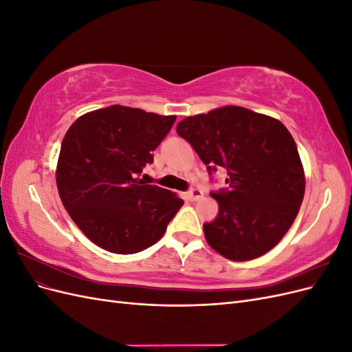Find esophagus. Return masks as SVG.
<instances>
[{"label": "esophagus", "instance_id": "esophagus-1", "mask_svg": "<svg viewBox=\"0 0 352 352\" xmlns=\"http://www.w3.org/2000/svg\"><path fill=\"white\" fill-rule=\"evenodd\" d=\"M201 197H202V190L198 189V188H192L188 192V199L189 201H198Z\"/></svg>", "mask_w": 352, "mask_h": 352}]
</instances>
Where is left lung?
Instances as JSON below:
<instances>
[{"instance_id":"8db88e82","label":"left lung","mask_w":352,"mask_h":352,"mask_svg":"<svg viewBox=\"0 0 352 352\" xmlns=\"http://www.w3.org/2000/svg\"><path fill=\"white\" fill-rule=\"evenodd\" d=\"M176 132L192 145L211 176L226 185L211 197L217 217L204 223L212 250L232 261L257 258L279 243L300 211L304 168L289 131L273 117L228 105L186 117Z\"/></svg>"}]
</instances>
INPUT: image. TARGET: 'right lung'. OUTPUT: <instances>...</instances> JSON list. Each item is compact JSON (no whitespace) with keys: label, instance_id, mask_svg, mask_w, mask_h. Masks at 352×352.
<instances>
[{"label":"right lung","instance_id":"right-lung-1","mask_svg":"<svg viewBox=\"0 0 352 352\" xmlns=\"http://www.w3.org/2000/svg\"><path fill=\"white\" fill-rule=\"evenodd\" d=\"M176 116L110 105L80 116L61 142L56 180L63 206L95 245L114 254L146 250L184 206L140 175Z\"/></svg>","mask_w":352,"mask_h":352}]
</instances>
